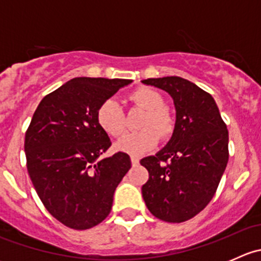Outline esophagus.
<instances>
[{"mask_svg":"<svg viewBox=\"0 0 261 261\" xmlns=\"http://www.w3.org/2000/svg\"><path fill=\"white\" fill-rule=\"evenodd\" d=\"M130 159H131V164H133V165H138L139 164V159L136 156H134V155H131Z\"/></svg>","mask_w":261,"mask_h":261,"instance_id":"esophagus-1","label":"esophagus"}]
</instances>
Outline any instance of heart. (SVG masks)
Listing matches in <instances>:
<instances>
[{
	"label": "heart",
	"instance_id": "heart-1",
	"mask_svg": "<svg viewBox=\"0 0 261 261\" xmlns=\"http://www.w3.org/2000/svg\"><path fill=\"white\" fill-rule=\"evenodd\" d=\"M130 101L146 110L140 131L128 133L115 144L118 151L131 155H143L156 146L159 139H168L174 133L175 121L172 112L164 106V98L155 89L140 87L131 92ZM97 123L106 134L120 136L125 131V115L122 107L114 98L99 105L96 114Z\"/></svg>",
	"mask_w": 261,
	"mask_h": 261
}]
</instances>
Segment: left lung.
Masks as SVG:
<instances>
[{"label":"left lung","mask_w":261,"mask_h":261,"mask_svg":"<svg viewBox=\"0 0 261 261\" xmlns=\"http://www.w3.org/2000/svg\"><path fill=\"white\" fill-rule=\"evenodd\" d=\"M168 92L177 118L172 139L158 154L140 160L149 172L141 188L150 212L179 223L198 215L215 196L228 162V131L215 99L180 77L144 80Z\"/></svg>","instance_id":"obj_1"}]
</instances>
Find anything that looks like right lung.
Listing matches in <instances>:
<instances>
[{"label":"right lung","mask_w":261,"mask_h":261,"mask_svg":"<svg viewBox=\"0 0 261 261\" xmlns=\"http://www.w3.org/2000/svg\"><path fill=\"white\" fill-rule=\"evenodd\" d=\"M131 82L73 78L46 94L34 112L25 134L26 167L45 208L67 227L101 223L131 168L126 152L99 158L111 140L96 118L99 105Z\"/></svg>","instance_id":"1"}]
</instances>
